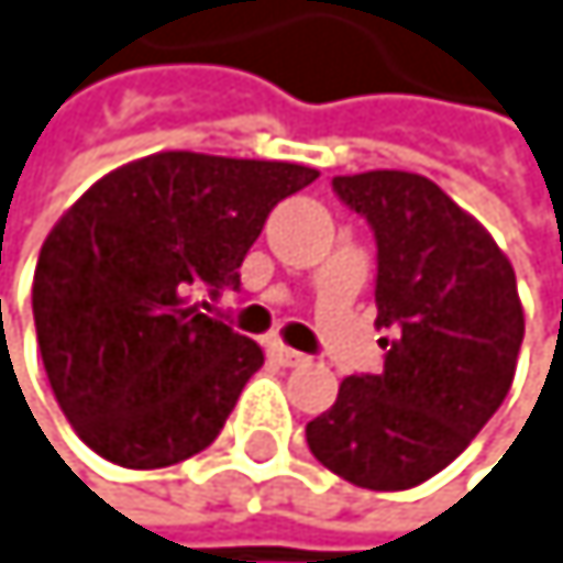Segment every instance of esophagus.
<instances>
[{"instance_id":"obj_1","label":"esophagus","mask_w":563,"mask_h":563,"mask_svg":"<svg viewBox=\"0 0 563 563\" xmlns=\"http://www.w3.org/2000/svg\"><path fill=\"white\" fill-rule=\"evenodd\" d=\"M266 353H269V360H276L279 367H300V364H307V356L300 350H290V346L276 343V340L266 346Z\"/></svg>"}]
</instances>
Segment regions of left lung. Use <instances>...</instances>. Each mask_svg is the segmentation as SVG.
Wrapping results in <instances>:
<instances>
[{
  "mask_svg": "<svg viewBox=\"0 0 563 563\" xmlns=\"http://www.w3.org/2000/svg\"><path fill=\"white\" fill-rule=\"evenodd\" d=\"M333 192L377 240L384 371L340 384L307 423L313 457L367 490H407L440 474L504 404L525 310L510 260L427 176H333Z\"/></svg>",
  "mask_w": 563,
  "mask_h": 563,
  "instance_id": "obj_1",
  "label": "left lung"
}]
</instances>
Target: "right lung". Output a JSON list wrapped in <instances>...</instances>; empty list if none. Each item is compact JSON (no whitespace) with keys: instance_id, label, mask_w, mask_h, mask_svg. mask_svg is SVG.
I'll return each mask as SVG.
<instances>
[{"instance_id":"obj_1","label":"right lung","mask_w":563,"mask_h":563,"mask_svg":"<svg viewBox=\"0 0 563 563\" xmlns=\"http://www.w3.org/2000/svg\"><path fill=\"white\" fill-rule=\"evenodd\" d=\"M317 176L156 153L63 213L38 250L32 317L53 394L99 457L156 471L213 444L263 350L189 297L236 290L269 210Z\"/></svg>"}]
</instances>
